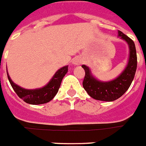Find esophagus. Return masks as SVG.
<instances>
[{"mask_svg":"<svg viewBox=\"0 0 146 146\" xmlns=\"http://www.w3.org/2000/svg\"><path fill=\"white\" fill-rule=\"evenodd\" d=\"M83 62V60L80 59V57H76V58H74L73 59V62H72V63L74 64V65H80Z\"/></svg>","mask_w":146,"mask_h":146,"instance_id":"34e87169","label":"esophagus"}]
</instances>
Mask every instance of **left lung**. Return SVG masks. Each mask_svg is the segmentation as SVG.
<instances>
[{
	"label": "left lung",
	"instance_id": "8db88e82",
	"mask_svg": "<svg viewBox=\"0 0 146 146\" xmlns=\"http://www.w3.org/2000/svg\"><path fill=\"white\" fill-rule=\"evenodd\" d=\"M118 36L127 42L130 48L129 62L126 68L115 80L102 82L96 80L90 73L89 68L83 65L85 76L83 80V87L92 98L100 101L111 102L120 98L130 87L135 76L137 68V56L133 40L121 31Z\"/></svg>",
	"mask_w": 146,
	"mask_h": 146
}]
</instances>
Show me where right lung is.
I'll return each mask as SVG.
<instances>
[{
    "label": "right lung",
    "instance_id": "1",
    "mask_svg": "<svg viewBox=\"0 0 146 146\" xmlns=\"http://www.w3.org/2000/svg\"><path fill=\"white\" fill-rule=\"evenodd\" d=\"M68 66H64L56 72L53 78L45 87L36 90H26L15 84L7 73L8 80L13 89L20 99L31 105H40L49 102L57 93L61 84L62 80L68 72Z\"/></svg>",
    "mask_w": 146,
    "mask_h": 146
}]
</instances>
